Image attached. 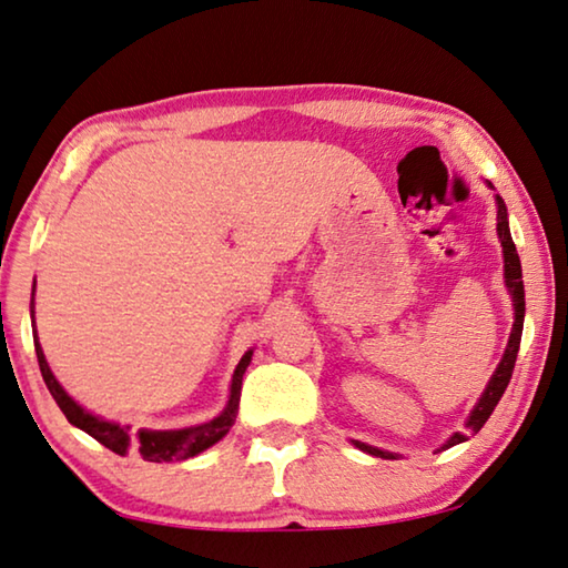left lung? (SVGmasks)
I'll list each match as a JSON object with an SVG mask.
<instances>
[{
    "label": "left lung",
    "instance_id": "obj_1",
    "mask_svg": "<svg viewBox=\"0 0 568 568\" xmlns=\"http://www.w3.org/2000/svg\"><path fill=\"white\" fill-rule=\"evenodd\" d=\"M498 199V239H500V246H504V272H506V284H508V292L514 296V310H516V322H514V329H510V339H508V347H506V355L500 359L498 369L494 372V377H490V383L486 387V393L480 395L478 405L473 407V413L468 417V433H455L453 438L443 445L440 450H448L453 445H458L463 440H468V435H476L486 420L490 417V413L496 410L498 399L504 397L506 387L510 383V375H514V367H516V357H518V347H520V332H524V314H526V302H524V276H520V262H518V251L514 239H510V229H508V213H506V203L500 196ZM359 450H365L369 455H377V458H385V460H395L397 455L395 453H387V450H377L372 448V445L365 443H355Z\"/></svg>",
    "mask_w": 568,
    "mask_h": 568
}]
</instances>
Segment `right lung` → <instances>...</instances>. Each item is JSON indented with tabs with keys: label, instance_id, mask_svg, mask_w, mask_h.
<instances>
[{
	"label": "right lung",
	"instance_id": "obj_1",
	"mask_svg": "<svg viewBox=\"0 0 568 568\" xmlns=\"http://www.w3.org/2000/svg\"><path fill=\"white\" fill-rule=\"evenodd\" d=\"M32 296H34V290H32ZM34 337H37V332H34ZM34 352H37V362H40V372H42L44 385H48L50 395L54 397V403L60 405V410L64 413V417H68V420L74 427L85 430L98 443H102L105 448H110L118 455H125L130 448H133L135 453H141L143 460H151V463L193 458V455H199L201 450L211 448L213 443H219L223 435L231 430V425H234L236 413H239L241 379H244V372L248 367L251 355H254V352L248 349L246 355L241 357L239 367L234 372V383H231V397H229L226 410H223L219 417H213L211 423H203V425H196V427H185V430H138V433H130V427H120L118 423L100 420V417L90 415L88 410H82V407L74 403V399L60 387L58 379H54V375L48 367V359H44V355H42L40 342H34Z\"/></svg>",
	"mask_w": 568,
	"mask_h": 568
}]
</instances>
